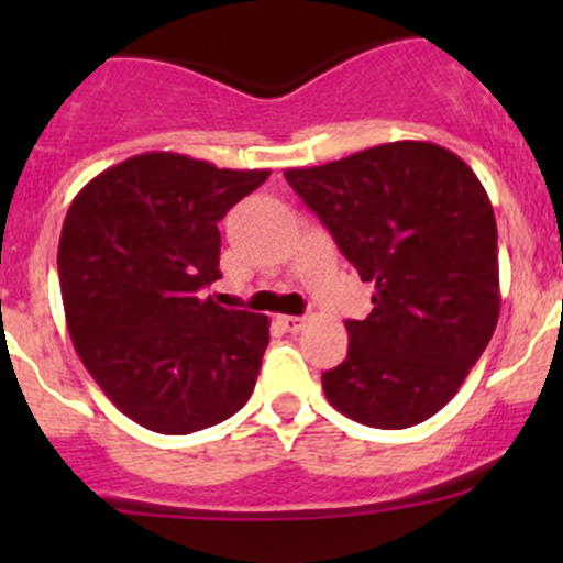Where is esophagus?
Here are the masks:
<instances>
[{"label":"esophagus","mask_w":563,"mask_h":563,"mask_svg":"<svg viewBox=\"0 0 563 563\" xmlns=\"http://www.w3.org/2000/svg\"><path fill=\"white\" fill-rule=\"evenodd\" d=\"M277 323H280L286 332H299L305 327V318L302 316H277Z\"/></svg>","instance_id":"1"}]
</instances>
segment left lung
Masks as SVG:
<instances>
[{"label":"left lung","instance_id":"obj_1","mask_svg":"<svg viewBox=\"0 0 563 563\" xmlns=\"http://www.w3.org/2000/svg\"><path fill=\"white\" fill-rule=\"evenodd\" d=\"M286 179L362 283L365 321H345L349 356L321 376L327 400L367 428L424 422L455 397L501 310L490 198L455 152L391 141Z\"/></svg>","mask_w":563,"mask_h":563}]
</instances>
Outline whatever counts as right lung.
Segmentation results:
<instances>
[{
  "instance_id": "right-lung-1",
  "label": "right lung",
  "mask_w": 563,
  "mask_h": 563,
  "mask_svg": "<svg viewBox=\"0 0 563 563\" xmlns=\"http://www.w3.org/2000/svg\"><path fill=\"white\" fill-rule=\"evenodd\" d=\"M266 176L144 152L87 181L67 209L56 264L73 345L141 428H212L253 395L269 318L203 291L220 280L218 223Z\"/></svg>"
}]
</instances>
